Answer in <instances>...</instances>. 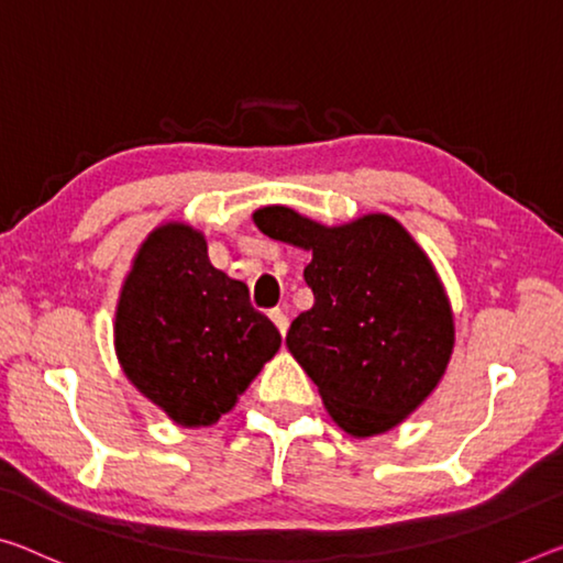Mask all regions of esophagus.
<instances>
[{
	"label": "esophagus",
	"mask_w": 563,
	"mask_h": 563,
	"mask_svg": "<svg viewBox=\"0 0 563 563\" xmlns=\"http://www.w3.org/2000/svg\"><path fill=\"white\" fill-rule=\"evenodd\" d=\"M269 317H272V322L276 324V330L282 332V336L287 334V330H289V317H287V311L276 307V309H272V311H269Z\"/></svg>",
	"instance_id": "esophagus-1"
}]
</instances>
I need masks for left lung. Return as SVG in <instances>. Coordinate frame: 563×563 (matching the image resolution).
<instances>
[{"mask_svg": "<svg viewBox=\"0 0 563 563\" xmlns=\"http://www.w3.org/2000/svg\"><path fill=\"white\" fill-rule=\"evenodd\" d=\"M266 236L311 252L314 294L287 332L327 412L350 435L390 430L435 390L453 352V314L435 269L385 213L319 227L284 206L254 213Z\"/></svg>", "mask_w": 563, "mask_h": 563, "instance_id": "left-lung-1", "label": "left lung"}]
</instances>
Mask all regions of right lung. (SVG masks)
Masks as SVG:
<instances>
[{"instance_id": "right-lung-1", "label": "right lung", "mask_w": 563, "mask_h": 563, "mask_svg": "<svg viewBox=\"0 0 563 563\" xmlns=\"http://www.w3.org/2000/svg\"><path fill=\"white\" fill-rule=\"evenodd\" d=\"M282 334L249 301V287L216 269L184 223L155 229L135 256L115 314L125 375L186 428L229 412Z\"/></svg>"}]
</instances>
